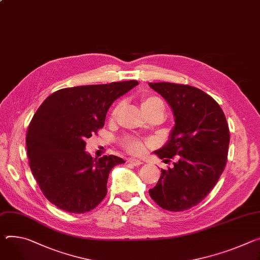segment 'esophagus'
Returning <instances> with one entry per match:
<instances>
[{"label":"esophagus","instance_id":"34e87169","mask_svg":"<svg viewBox=\"0 0 260 260\" xmlns=\"http://www.w3.org/2000/svg\"><path fill=\"white\" fill-rule=\"evenodd\" d=\"M127 162L134 165V166H140V165L143 164L142 160H141V159H137V158H129V159L127 160Z\"/></svg>","mask_w":260,"mask_h":260}]
</instances>
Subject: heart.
I'll use <instances>...</instances> for the list:
<instances>
[{"mask_svg": "<svg viewBox=\"0 0 260 260\" xmlns=\"http://www.w3.org/2000/svg\"><path fill=\"white\" fill-rule=\"evenodd\" d=\"M141 106H142L143 111L149 116L150 114L156 112V111H160L164 113L165 110V105L162 103V101L157 98V96H153V95H149V96H145L142 99V102H141ZM121 105H118L114 108L112 114H111V118L114 119L116 118V116L119 113ZM121 146L129 153L133 154H140L141 152L143 151L144 149V142L143 140H141L138 137L135 136H125L121 139L120 141Z\"/></svg>", "mask_w": 260, "mask_h": 260, "instance_id": "b5f03b06", "label": "heart"}]
</instances>
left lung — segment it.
Segmentation results:
<instances>
[{"label":"left lung","instance_id":"8db88e82","mask_svg":"<svg viewBox=\"0 0 260 260\" xmlns=\"http://www.w3.org/2000/svg\"><path fill=\"white\" fill-rule=\"evenodd\" d=\"M168 102L175 116L170 139L156 155L174 167L161 169L149 195L161 208L182 211L201 202L223 173L230 134L219 104L202 90L183 84L149 83Z\"/></svg>","mask_w":260,"mask_h":260}]
</instances>
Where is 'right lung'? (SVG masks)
<instances>
[{"instance_id":"add662e5","label":"right lung","mask_w":260,"mask_h":260,"mask_svg":"<svg viewBox=\"0 0 260 260\" xmlns=\"http://www.w3.org/2000/svg\"><path fill=\"white\" fill-rule=\"evenodd\" d=\"M138 81L60 89L38 108L26 137L29 165L42 194L58 208L84 214L107 195L110 171L124 160L116 155L93 158L85 140L105 125L115 100Z\"/></svg>"}]
</instances>
